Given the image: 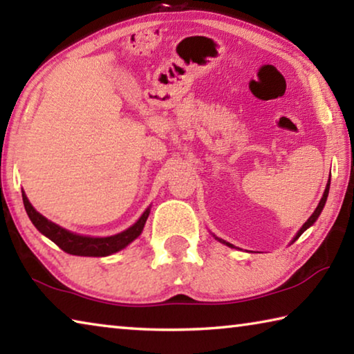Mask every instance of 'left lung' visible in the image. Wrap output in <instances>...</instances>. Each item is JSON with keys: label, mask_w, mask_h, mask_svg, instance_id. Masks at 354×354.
I'll list each match as a JSON object with an SVG mask.
<instances>
[{"label": "left lung", "mask_w": 354, "mask_h": 354, "mask_svg": "<svg viewBox=\"0 0 354 354\" xmlns=\"http://www.w3.org/2000/svg\"><path fill=\"white\" fill-rule=\"evenodd\" d=\"M329 176H331V175H329ZM329 183H331V181H328V184H326V189H325V192H323V196H322V200H320V203H319V206H317V209H315V211H314V214H313V215H310V217L308 218V221H306V223H304V225H303L301 227H299V231L297 232V236H295V237H293V241H292V242H295V241H297V239H298L299 236H301V234H303V232H304V231H306L309 226H313V225L315 223V220H317V218H319V215L322 214V211H323V207H325V203H326V198H328V192H329ZM215 239H217V241H218V242H221V243H225V245H227V247L234 248V247H232V245H231V243H227V242H225V241H223V239H218V237H215Z\"/></svg>", "instance_id": "1"}]
</instances>
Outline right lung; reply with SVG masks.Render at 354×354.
I'll return each instance as SVG.
<instances>
[{
    "label": "right lung",
    "mask_w": 354,
    "mask_h": 354,
    "mask_svg": "<svg viewBox=\"0 0 354 354\" xmlns=\"http://www.w3.org/2000/svg\"><path fill=\"white\" fill-rule=\"evenodd\" d=\"M21 196H23V205H25L26 214L29 220L32 221V225L37 227L41 234L46 236L50 241L55 242L59 248L64 250L65 253L75 254V256L103 257V256H109L112 253H117V251L128 247L131 242L136 241V239L142 234L143 226H145V221L149 215V207H148L133 226H129L127 231L118 232L115 236L88 237V236L75 234V232H70L59 225L53 223V221L45 218L44 215L35 211L31 203H29L28 196L25 195V192H21Z\"/></svg>",
    "instance_id": "1"
}]
</instances>
